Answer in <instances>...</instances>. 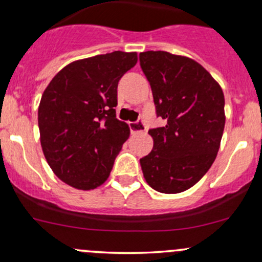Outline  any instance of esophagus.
<instances>
[{
    "label": "esophagus",
    "mask_w": 262,
    "mask_h": 262,
    "mask_svg": "<svg viewBox=\"0 0 262 262\" xmlns=\"http://www.w3.org/2000/svg\"><path fill=\"white\" fill-rule=\"evenodd\" d=\"M132 133H141V132H146V125H144L143 120H137L129 124Z\"/></svg>",
    "instance_id": "1"
}]
</instances>
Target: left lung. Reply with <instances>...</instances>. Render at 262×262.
Segmentation results:
<instances>
[{
  "label": "left lung",
  "instance_id": "obj_1",
  "mask_svg": "<svg viewBox=\"0 0 262 262\" xmlns=\"http://www.w3.org/2000/svg\"><path fill=\"white\" fill-rule=\"evenodd\" d=\"M139 64L150 84L156 114L153 149L139 160L152 189L178 194L194 186L213 165L224 123V95L210 73L190 58L143 52Z\"/></svg>",
  "mask_w": 262,
  "mask_h": 262
}]
</instances>
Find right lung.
Wrapping results in <instances>:
<instances>
[{"label":"right lung","instance_id":"1","mask_svg":"<svg viewBox=\"0 0 262 262\" xmlns=\"http://www.w3.org/2000/svg\"><path fill=\"white\" fill-rule=\"evenodd\" d=\"M137 53L116 50L76 60L54 76L38 110L46 160L60 180L80 190L106 181L129 128L116 119L118 82Z\"/></svg>","mask_w":262,"mask_h":262}]
</instances>
